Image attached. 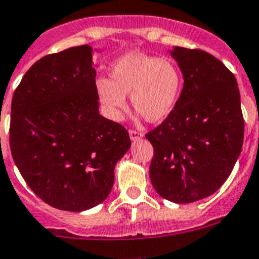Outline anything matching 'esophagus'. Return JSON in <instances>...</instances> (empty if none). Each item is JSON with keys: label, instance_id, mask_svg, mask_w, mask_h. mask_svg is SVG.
<instances>
[{"label": "esophagus", "instance_id": "1", "mask_svg": "<svg viewBox=\"0 0 259 259\" xmlns=\"http://www.w3.org/2000/svg\"><path fill=\"white\" fill-rule=\"evenodd\" d=\"M129 137L133 142H137L140 138H143V134L140 132H137V130H129Z\"/></svg>", "mask_w": 259, "mask_h": 259}]
</instances>
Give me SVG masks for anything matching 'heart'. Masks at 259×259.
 <instances>
[{"mask_svg":"<svg viewBox=\"0 0 259 259\" xmlns=\"http://www.w3.org/2000/svg\"><path fill=\"white\" fill-rule=\"evenodd\" d=\"M182 84V73L172 59L130 52L111 67L110 79H97L96 95L110 119H122L125 96H130L135 114L148 122H160L175 109Z\"/></svg>","mask_w":259,"mask_h":259,"instance_id":"1","label":"heart"}]
</instances>
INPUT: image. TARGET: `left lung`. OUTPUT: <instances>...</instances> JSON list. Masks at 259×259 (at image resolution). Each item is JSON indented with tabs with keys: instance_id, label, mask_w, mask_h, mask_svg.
Returning <instances> with one entry per match:
<instances>
[{
	"instance_id": "obj_1",
	"label": "left lung",
	"mask_w": 259,
	"mask_h": 259,
	"mask_svg": "<svg viewBox=\"0 0 259 259\" xmlns=\"http://www.w3.org/2000/svg\"><path fill=\"white\" fill-rule=\"evenodd\" d=\"M183 89L164 121L145 135L154 148L149 176L158 195L190 204L222 187L242 152L244 120L234 74L209 53L175 47Z\"/></svg>"
}]
</instances>
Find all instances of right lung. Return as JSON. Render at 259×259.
Segmentation results:
<instances>
[{"label":"right lung","mask_w":259,"mask_h":259,"mask_svg":"<svg viewBox=\"0 0 259 259\" xmlns=\"http://www.w3.org/2000/svg\"><path fill=\"white\" fill-rule=\"evenodd\" d=\"M94 49L45 55L25 73L12 97L10 147L36 196L66 211L101 204L114 185L129 133L99 111Z\"/></svg>","instance_id":"right-lung-1"}]
</instances>
